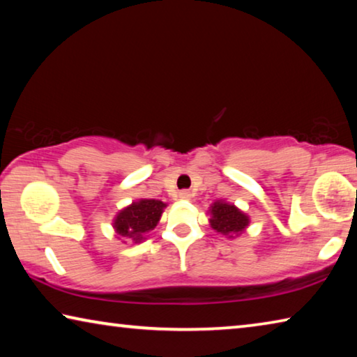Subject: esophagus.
<instances>
[{"label": "esophagus", "instance_id": "1", "mask_svg": "<svg viewBox=\"0 0 357 357\" xmlns=\"http://www.w3.org/2000/svg\"><path fill=\"white\" fill-rule=\"evenodd\" d=\"M178 197L181 198V200H190L192 193H190L189 190H181V192L178 193Z\"/></svg>", "mask_w": 357, "mask_h": 357}]
</instances>
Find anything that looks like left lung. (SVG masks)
<instances>
[{
    "mask_svg": "<svg viewBox=\"0 0 357 357\" xmlns=\"http://www.w3.org/2000/svg\"><path fill=\"white\" fill-rule=\"evenodd\" d=\"M209 214L211 228L228 239L239 236L250 223L249 215L225 200H217L211 204Z\"/></svg>",
    "mask_w": 357,
    "mask_h": 357,
    "instance_id": "8db88e82",
    "label": "left lung"
}]
</instances>
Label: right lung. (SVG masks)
Instances as JSON below:
<instances>
[{
	"label": "right lung",
	"mask_w": 357,
	"mask_h": 357,
	"mask_svg": "<svg viewBox=\"0 0 357 357\" xmlns=\"http://www.w3.org/2000/svg\"><path fill=\"white\" fill-rule=\"evenodd\" d=\"M167 203L153 198H140L132 202L114 215L113 228L118 239H129L132 243H142L144 236L159 223ZM126 243V241H123Z\"/></svg>",
	"instance_id": "right-lung-1"
}]
</instances>
